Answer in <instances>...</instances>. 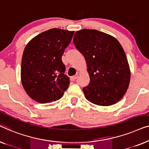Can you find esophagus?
Returning a JSON list of instances; mask_svg holds the SVG:
<instances>
[{
	"label": "esophagus",
	"instance_id": "obj_1",
	"mask_svg": "<svg viewBox=\"0 0 149 149\" xmlns=\"http://www.w3.org/2000/svg\"><path fill=\"white\" fill-rule=\"evenodd\" d=\"M77 77H78V74H76V75H74V76L71 77H70V81H75V80H76V79H77Z\"/></svg>",
	"mask_w": 149,
	"mask_h": 149
}]
</instances>
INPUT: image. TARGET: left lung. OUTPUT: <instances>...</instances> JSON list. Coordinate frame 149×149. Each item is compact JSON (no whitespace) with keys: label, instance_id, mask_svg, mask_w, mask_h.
Here are the masks:
<instances>
[{"label":"left lung","instance_id":"8db88e82","mask_svg":"<svg viewBox=\"0 0 149 149\" xmlns=\"http://www.w3.org/2000/svg\"><path fill=\"white\" fill-rule=\"evenodd\" d=\"M73 42L85 57L90 82L83 88L87 100L111 106L121 100L129 87L130 70L123 47L113 36L97 30L75 32Z\"/></svg>","mask_w":149,"mask_h":149}]
</instances>
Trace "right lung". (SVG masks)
I'll list each match as a JSON object with an SVG mask.
<instances>
[{"label":"right lung","mask_w":149,"mask_h":149,"mask_svg":"<svg viewBox=\"0 0 149 149\" xmlns=\"http://www.w3.org/2000/svg\"><path fill=\"white\" fill-rule=\"evenodd\" d=\"M74 31L52 28L34 37L24 49L21 80L24 90L34 100L48 103L58 100L69 86V77L62 56Z\"/></svg>","instance_id":"add662e5"}]
</instances>
